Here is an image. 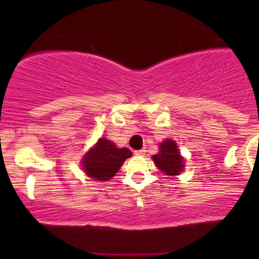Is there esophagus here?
<instances>
[{
  "label": "esophagus",
  "mask_w": 259,
  "mask_h": 259,
  "mask_svg": "<svg viewBox=\"0 0 259 259\" xmlns=\"http://www.w3.org/2000/svg\"><path fill=\"white\" fill-rule=\"evenodd\" d=\"M134 153H135L136 156H144V154L146 153V150H144V148H142V150H136Z\"/></svg>",
  "instance_id": "1"
}]
</instances>
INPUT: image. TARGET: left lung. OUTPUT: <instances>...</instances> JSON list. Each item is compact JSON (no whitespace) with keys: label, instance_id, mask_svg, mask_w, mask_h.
Here are the masks:
<instances>
[{"label":"left lung","instance_id":"obj_1","mask_svg":"<svg viewBox=\"0 0 259 259\" xmlns=\"http://www.w3.org/2000/svg\"><path fill=\"white\" fill-rule=\"evenodd\" d=\"M154 164L165 175H179L185 167V160L179 152L177 142L171 139H165L159 144V152L153 154Z\"/></svg>","mask_w":259,"mask_h":259}]
</instances>
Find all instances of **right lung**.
<instances>
[{"label":"right lung","mask_w":259,"mask_h":259,"mask_svg":"<svg viewBox=\"0 0 259 259\" xmlns=\"http://www.w3.org/2000/svg\"><path fill=\"white\" fill-rule=\"evenodd\" d=\"M129 157H132L129 148H119L106 138H101L81 159V167L86 175L95 180L108 181Z\"/></svg>","instance_id":"right-lung-1"}]
</instances>
